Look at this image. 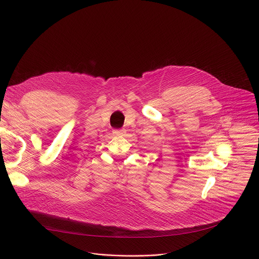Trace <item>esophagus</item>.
I'll use <instances>...</instances> for the list:
<instances>
[{"instance_id": "obj_1", "label": "esophagus", "mask_w": 259, "mask_h": 259, "mask_svg": "<svg viewBox=\"0 0 259 259\" xmlns=\"http://www.w3.org/2000/svg\"><path fill=\"white\" fill-rule=\"evenodd\" d=\"M113 133L117 136H123V135H125L126 130L125 129H117V130H114Z\"/></svg>"}]
</instances>
